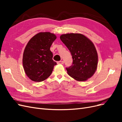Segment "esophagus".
Masks as SVG:
<instances>
[{
	"mask_svg": "<svg viewBox=\"0 0 122 122\" xmlns=\"http://www.w3.org/2000/svg\"><path fill=\"white\" fill-rule=\"evenodd\" d=\"M57 63L58 64H61V65H62V64H64V61H57Z\"/></svg>",
	"mask_w": 122,
	"mask_h": 122,
	"instance_id": "34e87169",
	"label": "esophagus"
}]
</instances>
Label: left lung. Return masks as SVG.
I'll use <instances>...</instances> for the list:
<instances>
[{
	"label": "left lung",
	"instance_id": "1",
	"mask_svg": "<svg viewBox=\"0 0 122 122\" xmlns=\"http://www.w3.org/2000/svg\"><path fill=\"white\" fill-rule=\"evenodd\" d=\"M60 39L73 58L72 66L66 68L68 75L78 81H85L90 78L96 71L98 61L93 43L81 34H63Z\"/></svg>",
	"mask_w": 122,
	"mask_h": 122
}]
</instances>
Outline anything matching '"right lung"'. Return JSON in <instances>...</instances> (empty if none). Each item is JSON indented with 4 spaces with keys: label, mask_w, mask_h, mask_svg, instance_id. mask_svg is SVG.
<instances>
[{
    "label": "right lung",
    "mask_w": 122,
    "mask_h": 122,
    "mask_svg": "<svg viewBox=\"0 0 122 122\" xmlns=\"http://www.w3.org/2000/svg\"><path fill=\"white\" fill-rule=\"evenodd\" d=\"M56 36L50 32L38 33L29 41L23 54V66L28 78L41 82L50 76L56 62L50 48Z\"/></svg>",
    "instance_id": "obj_1"
}]
</instances>
